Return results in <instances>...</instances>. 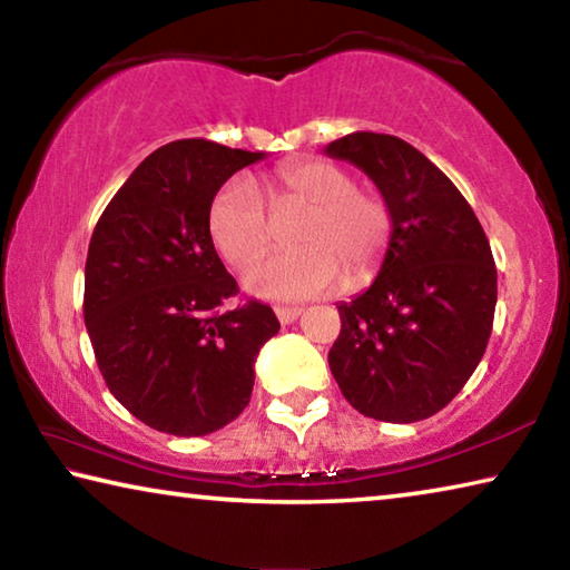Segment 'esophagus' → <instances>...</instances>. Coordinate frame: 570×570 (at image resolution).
Instances as JSON below:
<instances>
[{"label":"esophagus","mask_w":570,"mask_h":570,"mask_svg":"<svg viewBox=\"0 0 570 570\" xmlns=\"http://www.w3.org/2000/svg\"><path fill=\"white\" fill-rule=\"evenodd\" d=\"M274 312H276L278 322H282V324H292V322L298 320V316H302V308H298V306H276Z\"/></svg>","instance_id":"1"}]
</instances>
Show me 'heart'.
Listing matches in <instances>:
<instances>
[{
  "instance_id": "obj_1",
  "label": "heart",
  "mask_w": 570,
  "mask_h": 570,
  "mask_svg": "<svg viewBox=\"0 0 570 570\" xmlns=\"http://www.w3.org/2000/svg\"><path fill=\"white\" fill-rule=\"evenodd\" d=\"M276 206L306 208L292 230L298 246L256 264L246 288L278 302H302L332 288H362L377 274L392 236L390 206L377 193L356 188L350 170L330 160L282 163L268 178ZM208 234L230 266L246 268L268 248L264 200L248 178H230L210 200Z\"/></svg>"
}]
</instances>
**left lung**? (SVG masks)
I'll list each match as a JSON object with an SVG mask.
<instances>
[{"label":"left lung","instance_id":"8db88e82","mask_svg":"<svg viewBox=\"0 0 570 570\" xmlns=\"http://www.w3.org/2000/svg\"><path fill=\"white\" fill-rule=\"evenodd\" d=\"M324 153L362 168L392 214L374 284L336 306L332 374L364 417L428 420L465 387L493 332L498 272L488 236L455 183L410 142L352 132Z\"/></svg>","mask_w":570,"mask_h":570}]
</instances>
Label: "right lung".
<instances>
[{
	"label": "right lung",
	"instance_id": "1",
	"mask_svg": "<svg viewBox=\"0 0 570 570\" xmlns=\"http://www.w3.org/2000/svg\"><path fill=\"white\" fill-rule=\"evenodd\" d=\"M264 153L190 138L132 170L92 230L85 326L102 380L158 432L204 438L234 422L254 390V362L278 332L272 306L238 294L208 234V208L236 170Z\"/></svg>",
	"mask_w": 570,
	"mask_h": 570
}]
</instances>
